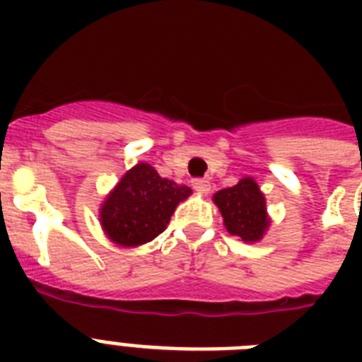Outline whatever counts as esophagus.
Segmentation results:
<instances>
[{"instance_id":"esophagus-1","label":"esophagus","mask_w":362,"mask_h":362,"mask_svg":"<svg viewBox=\"0 0 362 362\" xmlns=\"http://www.w3.org/2000/svg\"><path fill=\"white\" fill-rule=\"evenodd\" d=\"M192 184H193V189H195V192H199V193L210 192V182L206 180V178H195Z\"/></svg>"}]
</instances>
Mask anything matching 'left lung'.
<instances>
[{
	"mask_svg": "<svg viewBox=\"0 0 362 362\" xmlns=\"http://www.w3.org/2000/svg\"><path fill=\"white\" fill-rule=\"evenodd\" d=\"M214 203L223 216L227 231L244 242L261 240L269 229L264 195L250 176L242 178L237 186L220 189L214 195Z\"/></svg>",
	"mask_w": 362,
	"mask_h": 362,
	"instance_id": "8db88e82",
	"label": "left lung"
}]
</instances>
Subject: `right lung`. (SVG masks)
<instances>
[{"label": "right lung", "mask_w": 362, "mask_h": 362, "mask_svg": "<svg viewBox=\"0 0 362 362\" xmlns=\"http://www.w3.org/2000/svg\"><path fill=\"white\" fill-rule=\"evenodd\" d=\"M189 195L187 186L161 178L152 165L136 163L101 204V227L118 246H141L167 229L176 206Z\"/></svg>", "instance_id": "right-lung-1"}]
</instances>
